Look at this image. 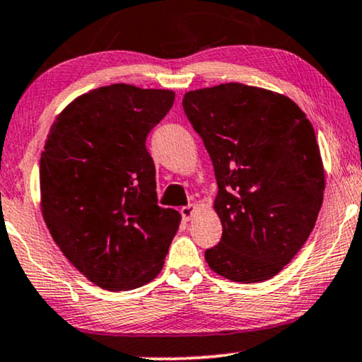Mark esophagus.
Masks as SVG:
<instances>
[{
    "label": "esophagus",
    "instance_id": "esophagus-1",
    "mask_svg": "<svg viewBox=\"0 0 362 362\" xmlns=\"http://www.w3.org/2000/svg\"><path fill=\"white\" fill-rule=\"evenodd\" d=\"M197 207L195 205H185V207L180 209V214H182V218H184L185 222H189L192 217H194Z\"/></svg>",
    "mask_w": 362,
    "mask_h": 362
}]
</instances>
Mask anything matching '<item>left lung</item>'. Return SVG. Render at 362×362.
Listing matches in <instances>:
<instances>
[{"label": "left lung", "mask_w": 362, "mask_h": 362, "mask_svg": "<svg viewBox=\"0 0 362 362\" xmlns=\"http://www.w3.org/2000/svg\"><path fill=\"white\" fill-rule=\"evenodd\" d=\"M182 105L218 187L222 239L205 260L234 282L267 281L299 252L321 210L326 182L314 128L291 98L242 83L189 91Z\"/></svg>", "instance_id": "obj_1"}]
</instances>
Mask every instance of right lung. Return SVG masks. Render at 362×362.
<instances>
[{"mask_svg":"<svg viewBox=\"0 0 362 362\" xmlns=\"http://www.w3.org/2000/svg\"><path fill=\"white\" fill-rule=\"evenodd\" d=\"M170 90L100 86L54 120L40 160L41 212L65 257L102 289L130 291L158 276L180 214L158 207L150 130Z\"/></svg>","mask_w":362,"mask_h":362,"instance_id":"1","label":"right lung"}]
</instances>
